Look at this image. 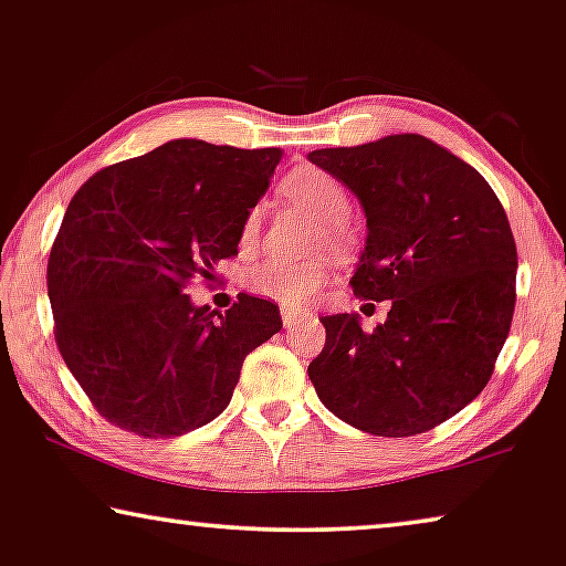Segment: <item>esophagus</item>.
<instances>
[{
	"label": "esophagus",
	"instance_id": "1",
	"mask_svg": "<svg viewBox=\"0 0 566 566\" xmlns=\"http://www.w3.org/2000/svg\"><path fill=\"white\" fill-rule=\"evenodd\" d=\"M302 319H305V312L294 310V307H282V323L286 331H294V327H300Z\"/></svg>",
	"mask_w": 566,
	"mask_h": 566
}]
</instances>
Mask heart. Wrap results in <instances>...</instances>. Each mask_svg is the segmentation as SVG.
<instances>
[{
  "instance_id": "1",
  "label": "heart",
  "mask_w": 566,
  "mask_h": 566,
  "mask_svg": "<svg viewBox=\"0 0 566 566\" xmlns=\"http://www.w3.org/2000/svg\"><path fill=\"white\" fill-rule=\"evenodd\" d=\"M282 192L307 213L323 221L319 226V241L343 243L345 229L340 218L348 213V192L333 175L317 167H300L284 177ZM259 229V210H251L247 223H243L241 239L249 241ZM331 266L323 259H290V256H266L251 266L247 276L249 290L280 305H302L317 290H323Z\"/></svg>"
}]
</instances>
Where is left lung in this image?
<instances>
[{"label":"left lung","mask_w":566,"mask_h":566,"mask_svg":"<svg viewBox=\"0 0 566 566\" xmlns=\"http://www.w3.org/2000/svg\"><path fill=\"white\" fill-rule=\"evenodd\" d=\"M307 159L358 198L364 300H391L374 333L356 312L319 317L325 348L307 374L337 419L376 437L434 429L485 389L516 305V241L475 167L421 134Z\"/></svg>","instance_id":"8db88e82"}]
</instances>
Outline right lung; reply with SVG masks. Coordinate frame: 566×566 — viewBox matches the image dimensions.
<instances>
[{"label":"right lung","instance_id":"right-lung-1","mask_svg":"<svg viewBox=\"0 0 566 566\" xmlns=\"http://www.w3.org/2000/svg\"><path fill=\"white\" fill-rule=\"evenodd\" d=\"M280 159L276 147L172 139L73 196L48 297L65 366L112 424L149 440L208 424L229 407L243 358L282 331L269 300L239 294L218 312L185 294L239 254Z\"/></svg>","mask_w":566,"mask_h":566}]
</instances>
